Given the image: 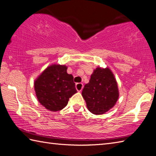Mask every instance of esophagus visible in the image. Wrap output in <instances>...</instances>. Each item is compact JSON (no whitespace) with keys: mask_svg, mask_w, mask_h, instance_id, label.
<instances>
[{"mask_svg":"<svg viewBox=\"0 0 156 156\" xmlns=\"http://www.w3.org/2000/svg\"><path fill=\"white\" fill-rule=\"evenodd\" d=\"M83 83H77V84H76V89H77L78 91L81 92L83 90Z\"/></svg>","mask_w":156,"mask_h":156,"instance_id":"34e87169","label":"esophagus"}]
</instances>
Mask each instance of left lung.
<instances>
[{
	"mask_svg": "<svg viewBox=\"0 0 156 156\" xmlns=\"http://www.w3.org/2000/svg\"><path fill=\"white\" fill-rule=\"evenodd\" d=\"M88 110L96 115L104 114L116 104L119 99L118 85L108 68L98 67L91 75L90 82L82 91Z\"/></svg>",
	"mask_w": 156,
	"mask_h": 156,
	"instance_id": "left-lung-1",
	"label": "left lung"
}]
</instances>
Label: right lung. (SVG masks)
<instances>
[{
	"label": "right lung",
	"mask_w": 156,
	"mask_h": 156,
	"mask_svg": "<svg viewBox=\"0 0 156 156\" xmlns=\"http://www.w3.org/2000/svg\"><path fill=\"white\" fill-rule=\"evenodd\" d=\"M65 65H52L47 67L34 82L39 102L52 112L62 110L69 98L77 92L73 77L66 72Z\"/></svg>",
	"instance_id": "1"
}]
</instances>
